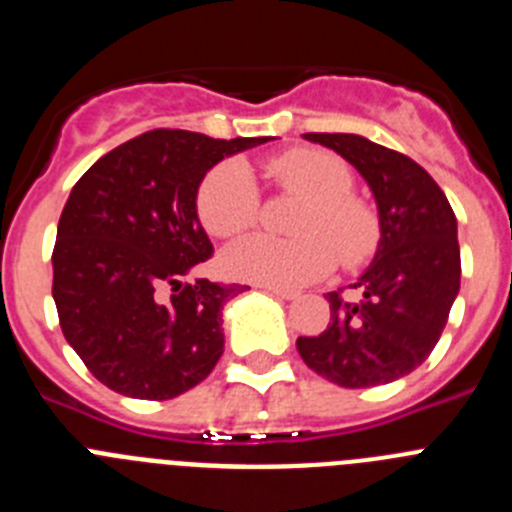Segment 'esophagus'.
<instances>
[{
    "instance_id": "34e87169",
    "label": "esophagus",
    "mask_w": 512,
    "mask_h": 512,
    "mask_svg": "<svg viewBox=\"0 0 512 512\" xmlns=\"http://www.w3.org/2000/svg\"><path fill=\"white\" fill-rule=\"evenodd\" d=\"M264 292H269V295L279 297V300H295L297 292H292V289H284V287H261Z\"/></svg>"
}]
</instances>
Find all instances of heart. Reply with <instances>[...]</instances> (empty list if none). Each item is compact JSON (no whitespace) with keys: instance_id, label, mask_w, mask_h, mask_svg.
Instances as JSON below:
<instances>
[{"instance_id":"heart-1","label":"heart","mask_w":512,"mask_h":512,"mask_svg":"<svg viewBox=\"0 0 512 512\" xmlns=\"http://www.w3.org/2000/svg\"><path fill=\"white\" fill-rule=\"evenodd\" d=\"M266 176L307 207L295 223V241L253 235L230 248L223 266L230 277L266 287H302L325 277L336 261L354 269L372 259L379 243V217L356 197L354 171L336 153L292 148L264 166ZM197 215L215 238H238L259 220V189L251 171L225 161L207 171L197 189Z\"/></svg>"}]
</instances>
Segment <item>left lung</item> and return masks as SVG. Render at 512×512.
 Instances as JSON below:
<instances>
[{"mask_svg": "<svg viewBox=\"0 0 512 512\" xmlns=\"http://www.w3.org/2000/svg\"><path fill=\"white\" fill-rule=\"evenodd\" d=\"M341 153L372 187L379 207V248L351 289L328 292L330 323L300 336L297 351L312 372L348 390L395 382L423 364L441 338L459 295L456 215L433 176L405 153L348 133H305Z\"/></svg>", "mask_w": 512, "mask_h": 512, "instance_id": "left-lung-1", "label": "left lung"}]
</instances>
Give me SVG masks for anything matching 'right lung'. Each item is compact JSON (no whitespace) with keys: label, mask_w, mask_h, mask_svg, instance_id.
I'll return each instance as SVG.
<instances>
[{"label":"right lung","mask_w":512,"mask_h":512,"mask_svg":"<svg viewBox=\"0 0 512 512\" xmlns=\"http://www.w3.org/2000/svg\"><path fill=\"white\" fill-rule=\"evenodd\" d=\"M266 140L148 130L74 184L53 246V300L63 336L104 387L171 400L215 369L223 305L246 284L184 282L212 259L197 189L217 161Z\"/></svg>","instance_id":"add662e5"}]
</instances>
